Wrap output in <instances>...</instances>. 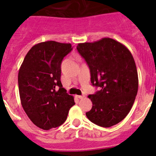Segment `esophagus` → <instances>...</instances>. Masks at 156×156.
Here are the masks:
<instances>
[{"mask_svg": "<svg viewBox=\"0 0 156 156\" xmlns=\"http://www.w3.org/2000/svg\"><path fill=\"white\" fill-rule=\"evenodd\" d=\"M76 98H78L79 99H83L84 98V95H76Z\"/></svg>", "mask_w": 156, "mask_h": 156, "instance_id": "1", "label": "esophagus"}]
</instances>
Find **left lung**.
Here are the masks:
<instances>
[{
	"instance_id": "left-lung-1",
	"label": "left lung",
	"mask_w": 156,
	"mask_h": 156,
	"mask_svg": "<svg viewBox=\"0 0 156 156\" xmlns=\"http://www.w3.org/2000/svg\"><path fill=\"white\" fill-rule=\"evenodd\" d=\"M90 70V81L101 89L88 95L92 108L88 119L102 127L119 123L127 115L138 90V75L132 54L119 41L105 37L76 47Z\"/></svg>"
}]
</instances>
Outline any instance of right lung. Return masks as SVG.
Wrapping results in <instances>:
<instances>
[{"label": "right lung", "mask_w": 156, "mask_h": 156, "mask_svg": "<svg viewBox=\"0 0 156 156\" xmlns=\"http://www.w3.org/2000/svg\"><path fill=\"white\" fill-rule=\"evenodd\" d=\"M72 49L69 43H39L32 47L19 68L22 106L33 123L44 130L61 126L75 105L74 97L60 81L62 61Z\"/></svg>", "instance_id": "right-lung-1"}]
</instances>
